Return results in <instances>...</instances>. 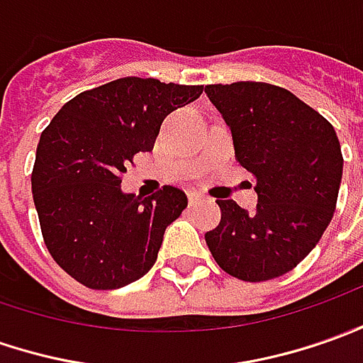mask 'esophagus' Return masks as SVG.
Wrapping results in <instances>:
<instances>
[{"label": "esophagus", "instance_id": "esophagus-1", "mask_svg": "<svg viewBox=\"0 0 363 363\" xmlns=\"http://www.w3.org/2000/svg\"><path fill=\"white\" fill-rule=\"evenodd\" d=\"M202 201V196L199 192H189V206H194Z\"/></svg>", "mask_w": 363, "mask_h": 363}]
</instances>
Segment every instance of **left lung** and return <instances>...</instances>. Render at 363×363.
I'll return each mask as SVG.
<instances>
[{
	"instance_id": "left-lung-1",
	"label": "left lung",
	"mask_w": 363,
	"mask_h": 363,
	"mask_svg": "<svg viewBox=\"0 0 363 363\" xmlns=\"http://www.w3.org/2000/svg\"><path fill=\"white\" fill-rule=\"evenodd\" d=\"M233 133L236 161L256 177L252 213L216 201L220 224L204 234L216 264L244 282H264L300 264L334 216L342 149L334 127L294 93L270 83L206 85Z\"/></svg>"
}]
</instances>
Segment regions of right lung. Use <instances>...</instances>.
Wrapping results in <instances>:
<instances>
[{"instance_id": "right-lung-1", "label": "right lung", "mask_w": 363, "mask_h": 363, "mask_svg": "<svg viewBox=\"0 0 363 363\" xmlns=\"http://www.w3.org/2000/svg\"><path fill=\"white\" fill-rule=\"evenodd\" d=\"M202 85L123 77L67 101L37 145L31 191L49 254L93 290L149 272L186 194L162 186L140 199L121 191L137 152L152 149L164 117L201 97Z\"/></svg>"}]
</instances>
